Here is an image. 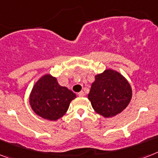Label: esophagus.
Returning <instances> with one entry per match:
<instances>
[{
    "instance_id": "1",
    "label": "esophagus",
    "mask_w": 158,
    "mask_h": 158,
    "mask_svg": "<svg viewBox=\"0 0 158 158\" xmlns=\"http://www.w3.org/2000/svg\"><path fill=\"white\" fill-rule=\"evenodd\" d=\"M78 95H79V97H83L84 96V92H83V91H81V92H79V93H78Z\"/></svg>"
}]
</instances>
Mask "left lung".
<instances>
[{
    "instance_id": "obj_1",
    "label": "left lung",
    "mask_w": 158,
    "mask_h": 158,
    "mask_svg": "<svg viewBox=\"0 0 158 158\" xmlns=\"http://www.w3.org/2000/svg\"><path fill=\"white\" fill-rule=\"evenodd\" d=\"M132 97V89L121 73L107 69L95 75L88 95L93 110L104 118L116 116L123 111Z\"/></svg>"
}]
</instances>
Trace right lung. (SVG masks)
Returning <instances> with one entry per match:
<instances>
[{
  "instance_id": "obj_1",
  "label": "right lung",
  "mask_w": 158,
  "mask_h": 158,
  "mask_svg": "<svg viewBox=\"0 0 158 158\" xmlns=\"http://www.w3.org/2000/svg\"><path fill=\"white\" fill-rule=\"evenodd\" d=\"M75 94L58 83L56 77L46 74L33 86L29 96L31 110L38 116L49 121H57L66 114Z\"/></svg>"
}]
</instances>
